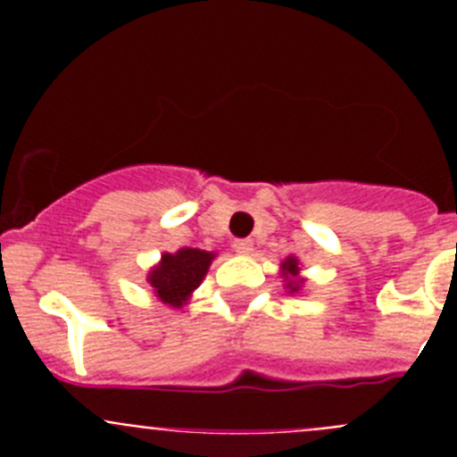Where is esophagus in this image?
<instances>
[{
	"instance_id": "esophagus-1",
	"label": "esophagus",
	"mask_w": 457,
	"mask_h": 457,
	"mask_svg": "<svg viewBox=\"0 0 457 457\" xmlns=\"http://www.w3.org/2000/svg\"><path fill=\"white\" fill-rule=\"evenodd\" d=\"M233 249L237 253H249L253 249V242L249 237H237V240H233Z\"/></svg>"
}]
</instances>
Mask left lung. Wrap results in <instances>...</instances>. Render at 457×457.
<instances>
[{"instance_id": "8db88e82", "label": "left lung", "mask_w": 457, "mask_h": 457, "mask_svg": "<svg viewBox=\"0 0 457 457\" xmlns=\"http://www.w3.org/2000/svg\"><path fill=\"white\" fill-rule=\"evenodd\" d=\"M281 268H284V274H286V278H288V274L290 277H297V261H295V258H288V261H286L284 265H281ZM288 288H290V293H293V290H297L300 288V286H297V281H290L288 284Z\"/></svg>"}]
</instances>
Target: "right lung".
<instances>
[{"label":"right lung","mask_w":457,"mask_h":457,"mask_svg":"<svg viewBox=\"0 0 457 457\" xmlns=\"http://www.w3.org/2000/svg\"><path fill=\"white\" fill-rule=\"evenodd\" d=\"M210 261H212V253L201 252V249L185 247L179 253H164L162 263L148 274V281L164 304L183 306L189 293L199 288L204 281Z\"/></svg>","instance_id":"add662e5"}]
</instances>
